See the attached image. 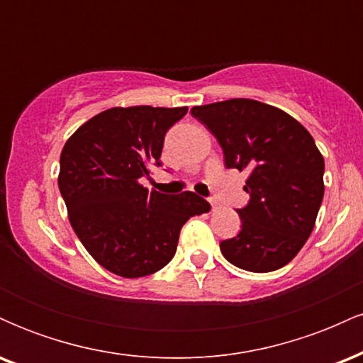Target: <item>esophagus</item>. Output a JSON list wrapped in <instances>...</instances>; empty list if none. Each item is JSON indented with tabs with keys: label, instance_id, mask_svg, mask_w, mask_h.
<instances>
[{
	"label": "esophagus",
	"instance_id": "esophagus-1",
	"mask_svg": "<svg viewBox=\"0 0 363 363\" xmlns=\"http://www.w3.org/2000/svg\"><path fill=\"white\" fill-rule=\"evenodd\" d=\"M210 203H211V208H213V210H216V208H218L220 205H218V203H216L215 201V199H210Z\"/></svg>",
	"mask_w": 363,
	"mask_h": 363
}]
</instances>
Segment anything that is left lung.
Returning a JSON list of instances; mask_svg holds the SVG:
<instances>
[{"instance_id":"obj_1","label":"left lung","mask_w":363,"mask_h":363,"mask_svg":"<svg viewBox=\"0 0 363 363\" xmlns=\"http://www.w3.org/2000/svg\"><path fill=\"white\" fill-rule=\"evenodd\" d=\"M191 114L218 140L225 167L249 174V203L237 208L242 227L220 242L225 259L252 273L289 264L309 239L324 196V158L311 133L251 99L193 107Z\"/></svg>"}]
</instances>
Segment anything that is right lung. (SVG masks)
I'll list each match as a JSON object with an SVG mask.
<instances>
[{
  "mask_svg": "<svg viewBox=\"0 0 363 363\" xmlns=\"http://www.w3.org/2000/svg\"><path fill=\"white\" fill-rule=\"evenodd\" d=\"M187 107H114L66 141L60 191L78 239L99 264L124 278L147 277L176 254L181 228L210 211L198 194H164L140 184L160 167L165 135Z\"/></svg>",
  "mask_w": 363,
  "mask_h": 363,
  "instance_id": "1",
  "label": "right lung"
}]
</instances>
